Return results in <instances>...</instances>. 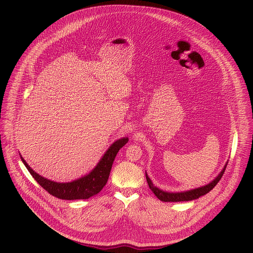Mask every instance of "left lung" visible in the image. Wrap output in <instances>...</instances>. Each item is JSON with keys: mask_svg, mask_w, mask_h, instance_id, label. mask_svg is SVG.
I'll use <instances>...</instances> for the list:
<instances>
[{"mask_svg": "<svg viewBox=\"0 0 253 253\" xmlns=\"http://www.w3.org/2000/svg\"><path fill=\"white\" fill-rule=\"evenodd\" d=\"M227 163H225L223 169L220 171V173L215 177V179H213L212 181L204 186L195 188V189H191V190H187V191H182V192H168V191H164L156 186L153 185L151 179L148 177V174L145 172L146 174V180H147V183L150 187V189L152 190V192L155 194V196L164 202H179V201H191L194 199H197L205 194H207L210 190H212L214 188V186L219 182V180L221 179L225 168L227 166Z\"/></svg>", "mask_w": 253, "mask_h": 253, "instance_id": "left-lung-1", "label": "left lung"}]
</instances>
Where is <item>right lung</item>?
<instances>
[{
  "mask_svg": "<svg viewBox=\"0 0 253 253\" xmlns=\"http://www.w3.org/2000/svg\"><path fill=\"white\" fill-rule=\"evenodd\" d=\"M128 142L127 137L118 139L108 150L104 153L95 168L87 175L74 180L71 182H55L50 179H47L38 173H36L21 156V159L31 175L46 191L51 195L65 200H75V199H88L98 194L102 188L106 185L108 178H109L110 171L114 159L118 151Z\"/></svg>",
  "mask_w": 253,
  "mask_h": 253,
  "instance_id": "1",
  "label": "right lung"
}]
</instances>
